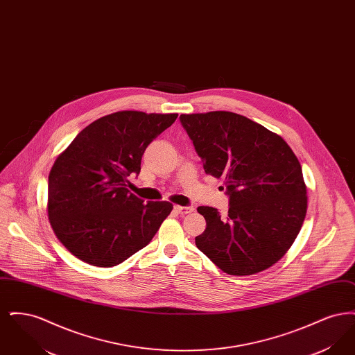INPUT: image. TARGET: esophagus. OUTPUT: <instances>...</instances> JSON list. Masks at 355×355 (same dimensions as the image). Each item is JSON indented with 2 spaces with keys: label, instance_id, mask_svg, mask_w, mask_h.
<instances>
[{
  "label": "esophagus",
  "instance_id": "34e87169",
  "mask_svg": "<svg viewBox=\"0 0 355 355\" xmlns=\"http://www.w3.org/2000/svg\"><path fill=\"white\" fill-rule=\"evenodd\" d=\"M194 209L191 206H180V205H174V211L178 214H189L191 213Z\"/></svg>",
  "mask_w": 355,
  "mask_h": 355
}]
</instances>
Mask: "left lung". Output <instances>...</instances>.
<instances>
[{"mask_svg":"<svg viewBox=\"0 0 355 355\" xmlns=\"http://www.w3.org/2000/svg\"><path fill=\"white\" fill-rule=\"evenodd\" d=\"M205 173L222 178L230 207L200 206L206 229L196 245L220 270L252 275L277 263L307 210L302 168L282 137L232 112L181 114Z\"/></svg>","mask_w":355,"mask_h":355,"instance_id":"left-lung-1","label":"left lung"}]
</instances>
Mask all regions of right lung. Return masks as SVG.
Here are the masks:
<instances>
[{
    "label": "right lung",
    "mask_w": 355,
    "mask_h": 355,
    "mask_svg": "<svg viewBox=\"0 0 355 355\" xmlns=\"http://www.w3.org/2000/svg\"><path fill=\"white\" fill-rule=\"evenodd\" d=\"M178 114L123 110L101 117L71 141L49 173L48 217L70 253L89 265L116 266L145 248L173 209L144 203L128 186L142 154Z\"/></svg>",
    "instance_id": "add662e5"
}]
</instances>
